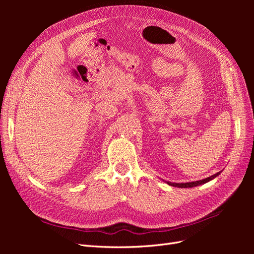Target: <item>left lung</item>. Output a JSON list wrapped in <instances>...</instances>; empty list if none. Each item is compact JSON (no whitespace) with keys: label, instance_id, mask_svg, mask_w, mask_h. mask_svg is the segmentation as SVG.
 <instances>
[{"label":"left lung","instance_id":"left-lung-1","mask_svg":"<svg viewBox=\"0 0 254 254\" xmlns=\"http://www.w3.org/2000/svg\"><path fill=\"white\" fill-rule=\"evenodd\" d=\"M220 174V172L219 173H217V174H214L213 176H211V177H207V178H205V179H202V180H199V181H194V182H186V183H172V182H167L168 184H170V186H172V187H176V188H193V187H197V186H200V184H204V183H206V182H209V181H211L212 179H214L215 177H217L218 175Z\"/></svg>","mask_w":254,"mask_h":254}]
</instances>
